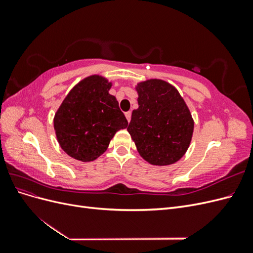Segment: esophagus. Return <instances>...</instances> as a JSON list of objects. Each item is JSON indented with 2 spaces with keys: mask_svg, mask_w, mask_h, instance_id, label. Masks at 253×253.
Instances as JSON below:
<instances>
[{
  "mask_svg": "<svg viewBox=\"0 0 253 253\" xmlns=\"http://www.w3.org/2000/svg\"><path fill=\"white\" fill-rule=\"evenodd\" d=\"M125 115H126V120H127V122L131 121V116H132V113H131V112H126Z\"/></svg>",
  "mask_w": 253,
  "mask_h": 253,
  "instance_id": "esophagus-1",
  "label": "esophagus"
}]
</instances>
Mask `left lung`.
<instances>
[{"instance_id":"8db88e82","label":"left lung","mask_w":253,"mask_h":253,"mask_svg":"<svg viewBox=\"0 0 253 253\" xmlns=\"http://www.w3.org/2000/svg\"><path fill=\"white\" fill-rule=\"evenodd\" d=\"M138 109L127 126L140 156L151 165L169 166L186 154L194 120L172 84L160 79L137 83Z\"/></svg>"}]
</instances>
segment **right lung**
Wrapping results in <instances>:
<instances>
[{
	"label": "right lung",
	"instance_id": "1",
	"mask_svg": "<svg viewBox=\"0 0 253 253\" xmlns=\"http://www.w3.org/2000/svg\"><path fill=\"white\" fill-rule=\"evenodd\" d=\"M112 82L99 75L84 78L71 89L53 117L60 147L71 157L93 162L108 149L127 120L109 90Z\"/></svg>",
	"mask_w": 253,
	"mask_h": 253
}]
</instances>
